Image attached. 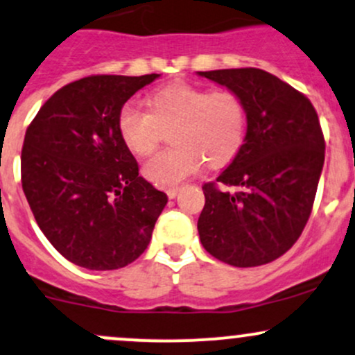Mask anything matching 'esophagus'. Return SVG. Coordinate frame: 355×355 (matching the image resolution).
<instances>
[{
  "label": "esophagus",
  "instance_id": "esophagus-1",
  "mask_svg": "<svg viewBox=\"0 0 355 355\" xmlns=\"http://www.w3.org/2000/svg\"><path fill=\"white\" fill-rule=\"evenodd\" d=\"M178 193V187H170V189H166V196L168 198H175Z\"/></svg>",
  "mask_w": 355,
  "mask_h": 355
}]
</instances>
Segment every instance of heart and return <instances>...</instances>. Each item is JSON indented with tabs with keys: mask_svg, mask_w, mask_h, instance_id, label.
Listing matches in <instances>:
<instances>
[{
	"mask_svg": "<svg viewBox=\"0 0 355 355\" xmlns=\"http://www.w3.org/2000/svg\"><path fill=\"white\" fill-rule=\"evenodd\" d=\"M119 133L131 151L148 157L166 131L173 130V148L150 158L143 173L162 187L180 184L202 162L220 166L231 162L246 136V107L236 92L192 84H170L150 96V109L133 103L119 112Z\"/></svg>",
	"mask_w": 355,
	"mask_h": 355,
	"instance_id": "b5f03b06",
	"label": "heart"
}]
</instances>
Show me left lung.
<instances>
[{
	"instance_id": "obj_1",
	"label": "left lung",
	"mask_w": 355,
	"mask_h": 355,
	"mask_svg": "<svg viewBox=\"0 0 355 355\" xmlns=\"http://www.w3.org/2000/svg\"><path fill=\"white\" fill-rule=\"evenodd\" d=\"M197 73L236 92L248 116L243 146L217 177L237 192L202 187L200 243L231 266L271 263L297 243L313 207L325 159L317 111L302 92L261 69Z\"/></svg>"
}]
</instances>
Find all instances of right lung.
Instances as JSON below:
<instances>
[{"label":"right lung","mask_w":355,"mask_h":355,"mask_svg":"<svg viewBox=\"0 0 355 355\" xmlns=\"http://www.w3.org/2000/svg\"><path fill=\"white\" fill-rule=\"evenodd\" d=\"M158 77H84L58 89L26 130L23 192L50 244L77 266L133 263L168 202L138 175L118 124L124 103Z\"/></svg>","instance_id":"1"}]
</instances>
